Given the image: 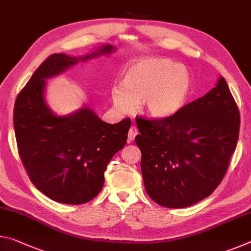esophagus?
Wrapping results in <instances>:
<instances>
[{
    "mask_svg": "<svg viewBox=\"0 0 251 251\" xmlns=\"http://www.w3.org/2000/svg\"><path fill=\"white\" fill-rule=\"evenodd\" d=\"M137 134H138L137 128H136L135 126L130 127L129 131H128V142H133L134 139H135V137H136V135H137Z\"/></svg>",
    "mask_w": 251,
    "mask_h": 251,
    "instance_id": "esophagus-1",
    "label": "esophagus"
}]
</instances>
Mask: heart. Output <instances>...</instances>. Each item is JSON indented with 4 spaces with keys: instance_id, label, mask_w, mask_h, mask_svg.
I'll return each mask as SVG.
<instances>
[{
    "instance_id": "obj_1",
    "label": "heart",
    "mask_w": 251,
    "mask_h": 251,
    "mask_svg": "<svg viewBox=\"0 0 251 251\" xmlns=\"http://www.w3.org/2000/svg\"><path fill=\"white\" fill-rule=\"evenodd\" d=\"M190 88L187 72L168 58L139 61L127 70L123 83L112 88L114 107L121 114L133 113L139 103L144 114L167 118L185 104Z\"/></svg>"
}]
</instances>
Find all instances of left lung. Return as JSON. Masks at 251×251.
<instances>
[{"label": "left lung", "instance_id": "left-lung-1", "mask_svg": "<svg viewBox=\"0 0 251 251\" xmlns=\"http://www.w3.org/2000/svg\"><path fill=\"white\" fill-rule=\"evenodd\" d=\"M142 175L152 201L185 208L217 188L239 136L240 115L224 77L201 99L161 120L136 118Z\"/></svg>", "mask_w": 251, "mask_h": 251}]
</instances>
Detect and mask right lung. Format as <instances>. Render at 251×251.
<instances>
[{
	"mask_svg": "<svg viewBox=\"0 0 251 251\" xmlns=\"http://www.w3.org/2000/svg\"><path fill=\"white\" fill-rule=\"evenodd\" d=\"M115 50L107 44L82 56L50 55L15 100L13 122L20 157L34 186L54 201L80 205L100 194L104 172L125 146L131 122L125 118L108 124L88 106L57 115L46 103V79Z\"/></svg>",
	"mask_w": 251,
	"mask_h": 251,
	"instance_id": "obj_1",
	"label": "right lung"
}]
</instances>
